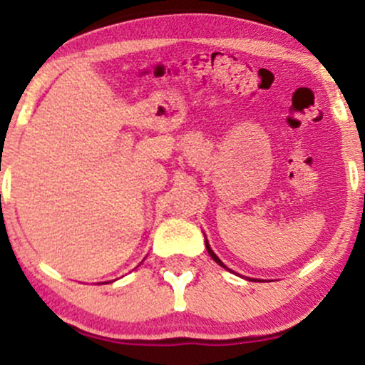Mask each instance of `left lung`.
<instances>
[{"instance_id":"obj_1","label":"left lung","mask_w":365,"mask_h":365,"mask_svg":"<svg viewBox=\"0 0 365 365\" xmlns=\"http://www.w3.org/2000/svg\"><path fill=\"white\" fill-rule=\"evenodd\" d=\"M206 249H207V252H209V255H211V257H212V261H216L217 264H220V266H223V267H226V266H225V264L220 261V257H217V255H216L215 252H212V250H211V247H209V244H207V240H206Z\"/></svg>"}]
</instances>
